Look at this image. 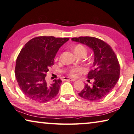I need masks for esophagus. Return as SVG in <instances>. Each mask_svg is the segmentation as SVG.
Segmentation results:
<instances>
[{
	"instance_id": "obj_1",
	"label": "esophagus",
	"mask_w": 134,
	"mask_h": 134,
	"mask_svg": "<svg viewBox=\"0 0 134 134\" xmlns=\"http://www.w3.org/2000/svg\"><path fill=\"white\" fill-rule=\"evenodd\" d=\"M64 80H69V81H72V82H74V81L76 80V79H72V78L70 77H64Z\"/></svg>"
}]
</instances>
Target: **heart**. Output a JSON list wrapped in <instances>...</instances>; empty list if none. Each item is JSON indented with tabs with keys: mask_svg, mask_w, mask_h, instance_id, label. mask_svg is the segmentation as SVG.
<instances>
[{
	"mask_svg": "<svg viewBox=\"0 0 134 134\" xmlns=\"http://www.w3.org/2000/svg\"><path fill=\"white\" fill-rule=\"evenodd\" d=\"M75 52L77 54V55H81L82 54H85L87 53V50H86L85 47L83 46L81 44H78L75 47L74 49ZM84 69L82 68V67H73L69 71V75L72 76V77H76L78 75V74L81 72H83Z\"/></svg>",
	"mask_w": 134,
	"mask_h": 134,
	"instance_id": "heart-1",
	"label": "heart"
}]
</instances>
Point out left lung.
<instances>
[{"label":"left lung","instance_id":"obj_1","mask_svg":"<svg viewBox=\"0 0 134 134\" xmlns=\"http://www.w3.org/2000/svg\"><path fill=\"white\" fill-rule=\"evenodd\" d=\"M89 47L94 53L92 70L88 74V80L92 79L91 85L85 84L79 96L90 101H98L111 92L119 78L120 66L112 48L103 41L90 36L72 38Z\"/></svg>","mask_w":134,"mask_h":134}]
</instances>
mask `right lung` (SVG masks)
I'll list each match as a JSON object with an SVG mask.
<instances>
[{
	"label": "right lung",
	"mask_w": 134,
	"mask_h": 134,
	"mask_svg": "<svg viewBox=\"0 0 134 134\" xmlns=\"http://www.w3.org/2000/svg\"><path fill=\"white\" fill-rule=\"evenodd\" d=\"M68 38L39 36L31 39L21 49L15 66V77L27 97L39 103L50 101L58 94L62 80L52 83L46 80V73L53 65L54 58Z\"/></svg>",
	"instance_id": "1"
}]
</instances>
